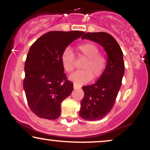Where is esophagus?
<instances>
[{
    "mask_svg": "<svg viewBox=\"0 0 150 150\" xmlns=\"http://www.w3.org/2000/svg\"><path fill=\"white\" fill-rule=\"evenodd\" d=\"M80 86L76 85V84H74V89H80Z\"/></svg>",
    "mask_w": 150,
    "mask_h": 150,
    "instance_id": "1",
    "label": "esophagus"
}]
</instances>
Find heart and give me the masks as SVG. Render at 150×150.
Here are the masks:
<instances>
[{
  "label": "heart",
  "instance_id": "b5f03b06",
  "mask_svg": "<svg viewBox=\"0 0 150 150\" xmlns=\"http://www.w3.org/2000/svg\"><path fill=\"white\" fill-rule=\"evenodd\" d=\"M79 56L87 59L82 69L76 71L69 76V79L79 85H84L91 79L99 78L105 69L106 59L99 54V48L91 42L84 43L77 47ZM74 54L69 48H66L61 54V61L63 69L67 72H71L74 69Z\"/></svg>",
  "mask_w": 150,
  "mask_h": 150
}]
</instances>
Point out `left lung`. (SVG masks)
Returning a JSON list of instances; mask_svg holds the SVG:
<instances>
[{
	"mask_svg": "<svg viewBox=\"0 0 150 150\" xmlns=\"http://www.w3.org/2000/svg\"><path fill=\"white\" fill-rule=\"evenodd\" d=\"M91 40L101 45L107 54L106 68L95 84L84 86V98L79 115L85 120L104 118L113 106L124 75L123 52L113 37L104 32L87 33L82 40Z\"/></svg>",
	"mask_w": 150,
	"mask_h": 150,
	"instance_id": "obj_1",
	"label": "left lung"
}]
</instances>
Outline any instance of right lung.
I'll return each mask as SVG.
<instances>
[{"label": "right lung", "mask_w": 150, "mask_h": 150, "mask_svg": "<svg viewBox=\"0 0 150 150\" xmlns=\"http://www.w3.org/2000/svg\"><path fill=\"white\" fill-rule=\"evenodd\" d=\"M83 31H51L30 46L24 65L23 87L28 106L40 118L56 120L61 103L73 91L61 64V54Z\"/></svg>", "instance_id": "1"}]
</instances>
